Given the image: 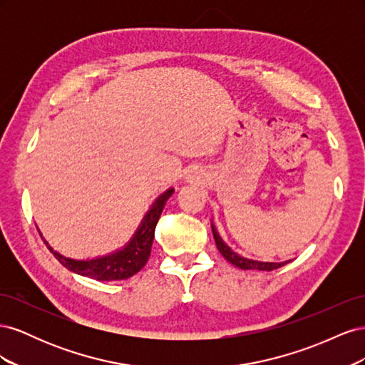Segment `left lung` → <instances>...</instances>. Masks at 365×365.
<instances>
[{
    "label": "left lung",
    "instance_id": "obj_1",
    "mask_svg": "<svg viewBox=\"0 0 365 365\" xmlns=\"http://www.w3.org/2000/svg\"><path fill=\"white\" fill-rule=\"evenodd\" d=\"M212 230H213V237L216 242V247L219 250V252L235 267L240 268V269H259V271H272L277 269L280 267H283L284 263L288 262H282V263H275V262H259V260H251L247 257H242L239 254H236L233 250H231L225 242L222 240V237L219 236V233L216 231V227L212 224Z\"/></svg>",
    "mask_w": 365,
    "mask_h": 365
}]
</instances>
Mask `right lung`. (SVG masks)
<instances>
[{
	"mask_svg": "<svg viewBox=\"0 0 365 365\" xmlns=\"http://www.w3.org/2000/svg\"><path fill=\"white\" fill-rule=\"evenodd\" d=\"M172 193H173V189H169L164 193H161L157 197V201L152 204L146 216L143 217L141 224L135 231V235L132 236V239L123 248L113 254H108V256L96 257L91 260H74V259L63 257L62 254L54 251L48 245L47 240L43 242H46L47 248L53 252V256L59 260V263H62L67 269L79 275H83V277H90L98 282H114V280L129 279L148 263V259L150 256V248L153 244V237H155L157 222L163 213L165 202H168Z\"/></svg>",
	"mask_w": 365,
	"mask_h": 365,
	"instance_id": "right-lung-1",
	"label": "right lung"
}]
</instances>
